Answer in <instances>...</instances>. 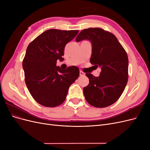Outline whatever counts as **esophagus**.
<instances>
[{"instance_id": "1", "label": "esophagus", "mask_w": 150, "mask_h": 150, "mask_svg": "<svg viewBox=\"0 0 150 150\" xmlns=\"http://www.w3.org/2000/svg\"><path fill=\"white\" fill-rule=\"evenodd\" d=\"M79 75H80V76H84L85 73H84V72H83V71H80L79 72Z\"/></svg>"}]
</instances>
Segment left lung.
<instances>
[{"label":"left lung","mask_w":150,"mask_h":150,"mask_svg":"<svg viewBox=\"0 0 150 150\" xmlns=\"http://www.w3.org/2000/svg\"><path fill=\"white\" fill-rule=\"evenodd\" d=\"M83 40L92 45L90 62L101 69L98 77L86 74L89 79L83 89L86 100L96 108L110 106L120 98L128 83V56L115 35L101 28L83 30L76 41Z\"/></svg>","instance_id":"1"}]
</instances>
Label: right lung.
Instances as JSON below:
<instances>
[{
    "instance_id": "1",
    "label": "right lung",
    "mask_w": 150,
    "mask_h": 150,
    "mask_svg": "<svg viewBox=\"0 0 150 150\" xmlns=\"http://www.w3.org/2000/svg\"><path fill=\"white\" fill-rule=\"evenodd\" d=\"M78 30L49 29L31 42L22 62L25 81L32 96L41 105L55 107L65 101L68 89L79 76L78 67L62 69L64 47Z\"/></svg>"
}]
</instances>
